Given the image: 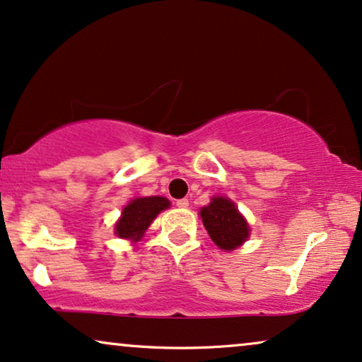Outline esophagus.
I'll return each instance as SVG.
<instances>
[{
  "label": "esophagus",
  "mask_w": 362,
  "mask_h": 362,
  "mask_svg": "<svg viewBox=\"0 0 362 362\" xmlns=\"http://www.w3.org/2000/svg\"><path fill=\"white\" fill-rule=\"evenodd\" d=\"M176 206H177V208H181V209H186L187 206H189V201H187L186 198L177 199V201H176Z\"/></svg>",
  "instance_id": "1"
}]
</instances>
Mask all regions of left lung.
I'll list each match as a JSON object with an SVG mask.
<instances>
[{"label":"left lung","mask_w":362,"mask_h":362,"mask_svg":"<svg viewBox=\"0 0 362 362\" xmlns=\"http://www.w3.org/2000/svg\"><path fill=\"white\" fill-rule=\"evenodd\" d=\"M199 214L206 231L221 250H236L250 236L246 219L239 214L234 203L226 198H213L211 204L201 209Z\"/></svg>","instance_id":"1"}]
</instances>
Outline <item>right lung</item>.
Returning a JSON list of instances; mask_svg holds the SVG:
<instances>
[{
    "mask_svg": "<svg viewBox=\"0 0 362 362\" xmlns=\"http://www.w3.org/2000/svg\"><path fill=\"white\" fill-rule=\"evenodd\" d=\"M170 206V201L159 196L136 198L123 209L119 221L116 223V234L124 239H138L143 236L144 229L153 223V219Z\"/></svg>",
    "mask_w": 362,
    "mask_h": 362,
    "instance_id": "obj_1",
    "label": "right lung"
}]
</instances>
